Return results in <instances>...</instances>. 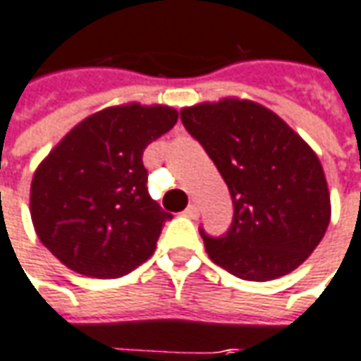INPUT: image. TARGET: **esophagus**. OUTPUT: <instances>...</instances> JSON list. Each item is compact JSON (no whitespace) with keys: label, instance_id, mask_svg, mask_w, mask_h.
Wrapping results in <instances>:
<instances>
[{"label":"esophagus","instance_id":"34e87169","mask_svg":"<svg viewBox=\"0 0 361 361\" xmlns=\"http://www.w3.org/2000/svg\"><path fill=\"white\" fill-rule=\"evenodd\" d=\"M183 215L189 216V219H197V216H199V209H197V205H193V203H191V205H189L188 209H185V211H183Z\"/></svg>","mask_w":361,"mask_h":361}]
</instances>
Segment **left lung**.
<instances>
[{"label":"left lung","mask_w":361,"mask_h":361,"mask_svg":"<svg viewBox=\"0 0 361 361\" xmlns=\"http://www.w3.org/2000/svg\"><path fill=\"white\" fill-rule=\"evenodd\" d=\"M181 123L233 197L228 233L211 238L201 231L209 258L246 281L299 268L330 223L329 183L314 150L279 115L250 99L183 107Z\"/></svg>","instance_id":"8db88e82"}]
</instances>
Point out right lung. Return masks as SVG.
I'll use <instances>...</instances> for the list:
<instances>
[{
  "label": "right lung",
  "instance_id": "1",
  "mask_svg": "<svg viewBox=\"0 0 361 361\" xmlns=\"http://www.w3.org/2000/svg\"><path fill=\"white\" fill-rule=\"evenodd\" d=\"M178 123L168 105L123 103L80 121L39 164L31 219L39 240L75 274L133 271L170 219L148 195L142 152Z\"/></svg>",
  "mask_w": 361,
  "mask_h": 361
}]
</instances>
